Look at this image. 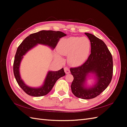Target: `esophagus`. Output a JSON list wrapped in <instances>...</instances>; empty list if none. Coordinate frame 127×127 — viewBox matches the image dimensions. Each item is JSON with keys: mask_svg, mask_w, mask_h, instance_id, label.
<instances>
[{"mask_svg": "<svg viewBox=\"0 0 127 127\" xmlns=\"http://www.w3.org/2000/svg\"><path fill=\"white\" fill-rule=\"evenodd\" d=\"M64 72H65V73H66V74H69V73H70V69H69V68H67V67H65V68H64Z\"/></svg>", "mask_w": 127, "mask_h": 127, "instance_id": "obj_1", "label": "esophagus"}]
</instances>
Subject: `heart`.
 Wrapping results in <instances>:
<instances>
[{"instance_id":"b5f03b06","label":"heart","mask_w":127,"mask_h":127,"mask_svg":"<svg viewBox=\"0 0 127 127\" xmlns=\"http://www.w3.org/2000/svg\"><path fill=\"white\" fill-rule=\"evenodd\" d=\"M91 42L85 36H70L61 39L57 46L59 53L56 54L61 59L60 55H68V61L72 66H79L88 59L91 51Z\"/></svg>"}]
</instances>
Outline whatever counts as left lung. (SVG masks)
Returning <instances> with one entry per match:
<instances>
[{"instance_id":"8db88e82","label":"left lung","mask_w":127,"mask_h":127,"mask_svg":"<svg viewBox=\"0 0 127 127\" xmlns=\"http://www.w3.org/2000/svg\"><path fill=\"white\" fill-rule=\"evenodd\" d=\"M85 34L91 42V55L81 66L70 70L74 77L71 85L73 94L87 99L97 96L109 86L112 78L113 59L104 42L93 34ZM89 77L95 80L91 86L87 84Z\"/></svg>"}]
</instances>
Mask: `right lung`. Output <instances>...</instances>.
Here are the masks:
<instances>
[{"label":"right lung","mask_w":127,"mask_h":127,"mask_svg":"<svg viewBox=\"0 0 127 127\" xmlns=\"http://www.w3.org/2000/svg\"><path fill=\"white\" fill-rule=\"evenodd\" d=\"M67 35L60 31L42 30L31 34L26 37L19 45L15 56L13 65L14 76L18 84L26 94L30 96L39 97L48 94L55 85L57 80L66 74L64 68L58 71H48L42 85L39 87H32L27 85L20 75V64L25 56L30 50L37 44L48 46L53 50L61 37Z\"/></svg>","instance_id":"1"}]
</instances>
